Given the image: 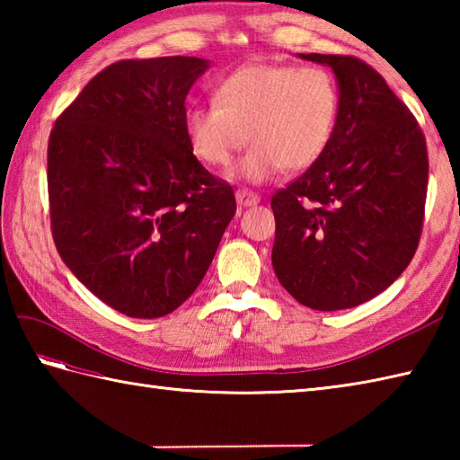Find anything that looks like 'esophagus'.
Here are the masks:
<instances>
[{
	"instance_id": "1",
	"label": "esophagus",
	"mask_w": 460,
	"mask_h": 460,
	"mask_svg": "<svg viewBox=\"0 0 460 460\" xmlns=\"http://www.w3.org/2000/svg\"><path fill=\"white\" fill-rule=\"evenodd\" d=\"M235 199L241 205V208H255V205L261 201L257 193H252L249 190H237L235 191Z\"/></svg>"
}]
</instances>
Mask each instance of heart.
Wrapping results in <instances>:
<instances>
[{
	"instance_id": "heart-1",
	"label": "heart",
	"mask_w": 460,
	"mask_h": 460,
	"mask_svg": "<svg viewBox=\"0 0 460 460\" xmlns=\"http://www.w3.org/2000/svg\"><path fill=\"white\" fill-rule=\"evenodd\" d=\"M338 89L320 66L247 63L217 84L213 104L183 116L193 155L223 168L252 142L233 178L262 183L282 170L302 172L326 154L338 120Z\"/></svg>"
}]
</instances>
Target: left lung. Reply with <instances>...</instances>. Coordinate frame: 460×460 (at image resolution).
Returning <instances> with one entry per match:
<instances>
[{"instance_id":"8db88e82","label":"left lung","mask_w":460,"mask_h":460,"mask_svg":"<svg viewBox=\"0 0 460 460\" xmlns=\"http://www.w3.org/2000/svg\"><path fill=\"white\" fill-rule=\"evenodd\" d=\"M296 57L332 68L340 109L326 154L272 195V269L300 305L354 308L392 287L415 255L427 146L413 114L369 65L346 55Z\"/></svg>"}]
</instances>
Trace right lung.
Returning <instances> with one entry per match:
<instances>
[{
    "label": "right lung",
    "instance_id": "obj_1",
    "mask_svg": "<svg viewBox=\"0 0 460 460\" xmlns=\"http://www.w3.org/2000/svg\"><path fill=\"white\" fill-rule=\"evenodd\" d=\"M211 63L158 57L106 66L49 136L51 227L68 270L130 318L170 314L199 287L237 211L195 158L185 96Z\"/></svg>",
    "mask_w": 460,
    "mask_h": 460
}]
</instances>
